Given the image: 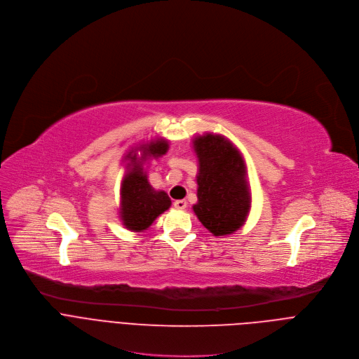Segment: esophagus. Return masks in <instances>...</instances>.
I'll return each mask as SVG.
<instances>
[{
    "label": "esophagus",
    "mask_w": 359,
    "mask_h": 359,
    "mask_svg": "<svg viewBox=\"0 0 359 359\" xmlns=\"http://www.w3.org/2000/svg\"><path fill=\"white\" fill-rule=\"evenodd\" d=\"M174 206H175L177 209H185V208H187V201H184V199L175 201V202H174Z\"/></svg>",
    "instance_id": "34e87169"
}]
</instances>
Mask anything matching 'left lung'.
<instances>
[{"label": "left lung", "mask_w": 359, "mask_h": 359, "mask_svg": "<svg viewBox=\"0 0 359 359\" xmlns=\"http://www.w3.org/2000/svg\"><path fill=\"white\" fill-rule=\"evenodd\" d=\"M198 157V202L192 206L213 236H226L246 222L250 192L241 151L221 134L206 133L194 140Z\"/></svg>", "instance_id": "8db88e82"}]
</instances>
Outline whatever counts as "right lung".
<instances>
[{
    "label": "right lung",
    "mask_w": 359,
    "mask_h": 359,
    "mask_svg": "<svg viewBox=\"0 0 359 359\" xmlns=\"http://www.w3.org/2000/svg\"><path fill=\"white\" fill-rule=\"evenodd\" d=\"M167 151L168 141L161 138L133 149L124 158L127 174L120 189V218L128 231L142 232L149 229L157 217L171 206L167 192L156 191L150 185L142 167L149 160L158 158Z\"/></svg>",
    "instance_id": "add662e5"
}]
</instances>
